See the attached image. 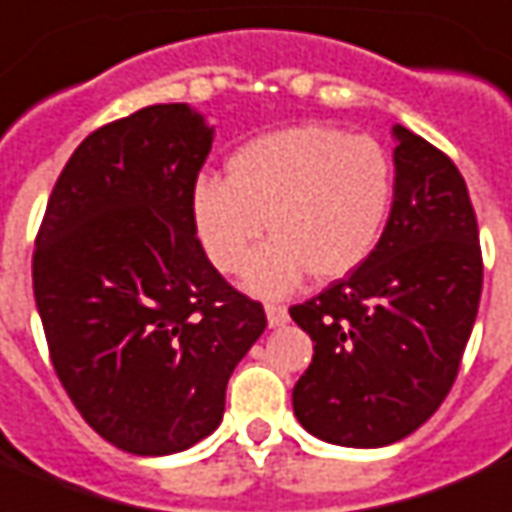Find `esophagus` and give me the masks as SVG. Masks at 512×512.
<instances>
[{
	"label": "esophagus",
	"instance_id": "obj_1",
	"mask_svg": "<svg viewBox=\"0 0 512 512\" xmlns=\"http://www.w3.org/2000/svg\"><path fill=\"white\" fill-rule=\"evenodd\" d=\"M264 311H267V322L270 327H283V324L289 322V311L283 308V305H264Z\"/></svg>",
	"mask_w": 512,
	"mask_h": 512
}]
</instances>
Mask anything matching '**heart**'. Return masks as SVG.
Here are the masks:
<instances>
[{
    "label": "heart",
    "mask_w": 512,
    "mask_h": 512,
    "mask_svg": "<svg viewBox=\"0 0 512 512\" xmlns=\"http://www.w3.org/2000/svg\"><path fill=\"white\" fill-rule=\"evenodd\" d=\"M395 199L390 152L371 136L300 125L253 138L226 160V179L199 177L190 218L220 272H237L264 223L272 240L253 253L242 281L283 297L311 272L341 281L382 242Z\"/></svg>",
    "instance_id": "1"
}]
</instances>
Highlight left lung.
Wrapping results in <instances>:
<instances>
[{
  "mask_svg": "<svg viewBox=\"0 0 512 512\" xmlns=\"http://www.w3.org/2000/svg\"><path fill=\"white\" fill-rule=\"evenodd\" d=\"M395 199L376 251L289 313L313 363L294 384L305 431L343 447L404 439L450 393L483 292L469 190L442 149L395 125Z\"/></svg>",
  "mask_w": 512,
  "mask_h": 512,
  "instance_id": "1",
  "label": "left lung"
}]
</instances>
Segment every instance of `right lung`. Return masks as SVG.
<instances>
[{
  "label": "right lung",
  "instance_id": "add662e5",
  "mask_svg": "<svg viewBox=\"0 0 512 512\" xmlns=\"http://www.w3.org/2000/svg\"><path fill=\"white\" fill-rule=\"evenodd\" d=\"M212 128L188 103L89 133L51 190L32 256L59 382L106 442L169 455L223 420L226 384L267 327L201 248L190 190Z\"/></svg>",
  "mask_w": 512,
  "mask_h": 512
}]
</instances>
